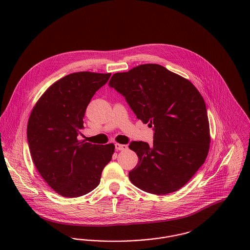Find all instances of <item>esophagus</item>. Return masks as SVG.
I'll list each match as a JSON object with an SVG mask.
<instances>
[{
	"label": "esophagus",
	"instance_id": "34e87169",
	"mask_svg": "<svg viewBox=\"0 0 250 250\" xmlns=\"http://www.w3.org/2000/svg\"><path fill=\"white\" fill-rule=\"evenodd\" d=\"M128 148V146L127 145H125V144H120V143H115V149L116 150H126Z\"/></svg>",
	"mask_w": 250,
	"mask_h": 250
}]
</instances>
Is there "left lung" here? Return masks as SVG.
I'll return each mask as SVG.
<instances>
[{"mask_svg":"<svg viewBox=\"0 0 250 250\" xmlns=\"http://www.w3.org/2000/svg\"><path fill=\"white\" fill-rule=\"evenodd\" d=\"M108 84L125 97L138 119L154 129L152 146L129 145L140 160L129 172L132 184L158 195L180 189L204 164L210 148L200 92L188 80L154 63L115 73Z\"/></svg>","mask_w":250,"mask_h":250,"instance_id":"1","label":"left lung"}]
</instances>
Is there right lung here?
Masks as SVG:
<instances>
[{"instance_id": "obj_1", "label": "right lung", "mask_w": 250, "mask_h": 250, "mask_svg": "<svg viewBox=\"0 0 250 250\" xmlns=\"http://www.w3.org/2000/svg\"><path fill=\"white\" fill-rule=\"evenodd\" d=\"M110 73L77 72L55 82L33 108L27 128L33 162L44 181L64 197H79L100 183L113 143L79 141L87 105Z\"/></svg>"}]
</instances>
